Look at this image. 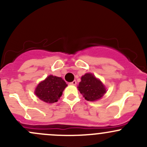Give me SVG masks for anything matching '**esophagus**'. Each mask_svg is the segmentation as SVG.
<instances>
[{"mask_svg":"<svg viewBox=\"0 0 147 147\" xmlns=\"http://www.w3.org/2000/svg\"><path fill=\"white\" fill-rule=\"evenodd\" d=\"M69 84H72V85H76V84H77V82H76V80H74V81H72V82L69 83Z\"/></svg>","mask_w":147,"mask_h":147,"instance_id":"1","label":"esophagus"}]
</instances>
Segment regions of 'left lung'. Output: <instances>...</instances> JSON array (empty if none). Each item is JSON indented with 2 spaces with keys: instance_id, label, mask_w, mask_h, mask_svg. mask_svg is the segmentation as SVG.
<instances>
[{
  "instance_id": "1",
  "label": "left lung",
  "mask_w": 147,
  "mask_h": 147,
  "mask_svg": "<svg viewBox=\"0 0 147 147\" xmlns=\"http://www.w3.org/2000/svg\"><path fill=\"white\" fill-rule=\"evenodd\" d=\"M78 88L84 99L91 102L100 100L107 92L101 81L91 73L83 75Z\"/></svg>"
}]
</instances>
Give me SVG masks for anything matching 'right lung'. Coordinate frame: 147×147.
Returning <instances> with one entry per match:
<instances>
[{
	"instance_id": "right-lung-1",
	"label": "right lung",
	"mask_w": 147,
	"mask_h": 147,
	"mask_svg": "<svg viewBox=\"0 0 147 147\" xmlns=\"http://www.w3.org/2000/svg\"><path fill=\"white\" fill-rule=\"evenodd\" d=\"M67 86V84L63 78L49 75L45 80L38 84L35 94L40 100L46 103H54L60 99Z\"/></svg>"
}]
</instances>
